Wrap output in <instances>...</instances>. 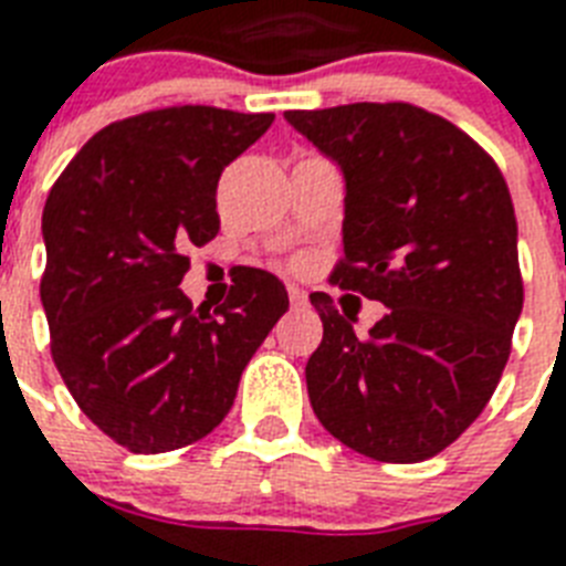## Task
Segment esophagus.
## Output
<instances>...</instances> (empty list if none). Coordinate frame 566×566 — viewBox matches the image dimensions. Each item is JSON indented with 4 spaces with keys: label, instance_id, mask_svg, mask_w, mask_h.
I'll return each instance as SVG.
<instances>
[{
    "label": "esophagus",
    "instance_id": "obj_1",
    "mask_svg": "<svg viewBox=\"0 0 566 566\" xmlns=\"http://www.w3.org/2000/svg\"><path fill=\"white\" fill-rule=\"evenodd\" d=\"M287 296H291L293 305H305V300H308V293L302 291L300 284H287Z\"/></svg>",
    "mask_w": 566,
    "mask_h": 566
}]
</instances>
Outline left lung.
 Listing matches in <instances>:
<instances>
[{
    "label": "left lung",
    "instance_id": "8db88e82",
    "mask_svg": "<svg viewBox=\"0 0 566 566\" xmlns=\"http://www.w3.org/2000/svg\"><path fill=\"white\" fill-rule=\"evenodd\" d=\"M284 117L344 170V258L332 282L387 305L358 337L355 317L311 293L323 319L305 367L311 408L361 455L426 461L484 411L509 364L523 311L509 185L467 132L408 102Z\"/></svg>",
    "mask_w": 566,
    "mask_h": 566
}]
</instances>
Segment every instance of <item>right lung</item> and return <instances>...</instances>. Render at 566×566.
<instances>
[{
  "instance_id": "obj_1",
  "label": "right lung",
  "mask_w": 566,
  "mask_h": 566,
  "mask_svg": "<svg viewBox=\"0 0 566 566\" xmlns=\"http://www.w3.org/2000/svg\"><path fill=\"white\" fill-rule=\"evenodd\" d=\"M273 119L211 105L144 111L96 132L49 190L40 302L52 361L128 452L158 455L217 429L287 311L284 284L264 270H249L213 314L179 287L188 249L220 231L222 170Z\"/></svg>"
}]
</instances>
